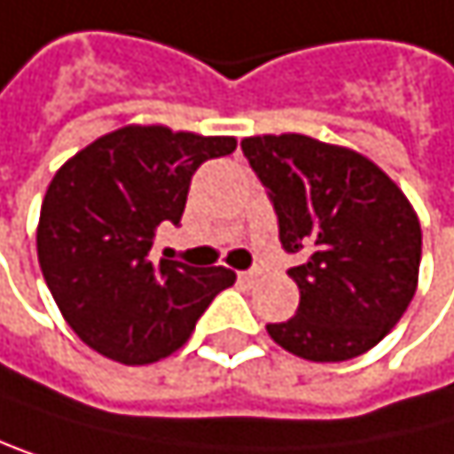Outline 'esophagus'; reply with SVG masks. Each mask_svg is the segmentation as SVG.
Listing matches in <instances>:
<instances>
[{
	"label": "esophagus",
	"mask_w": 454,
	"mask_h": 454,
	"mask_svg": "<svg viewBox=\"0 0 454 454\" xmlns=\"http://www.w3.org/2000/svg\"><path fill=\"white\" fill-rule=\"evenodd\" d=\"M258 275H261V270H247V272H239V280L242 283H255Z\"/></svg>",
	"instance_id": "esophagus-1"
}]
</instances>
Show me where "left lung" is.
Here are the masks:
<instances>
[{"instance_id":"8db88e82","label":"left lung","mask_w":454,"mask_h":454,"mask_svg":"<svg viewBox=\"0 0 454 454\" xmlns=\"http://www.w3.org/2000/svg\"><path fill=\"white\" fill-rule=\"evenodd\" d=\"M250 168L267 187L280 245L302 253L288 275L296 316L267 324L270 338L310 362L371 351L417 291L422 229L409 199L364 154L310 136H250Z\"/></svg>"}]
</instances>
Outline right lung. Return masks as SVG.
I'll list each match as a JSON object with an SVG mask.
<instances>
[{"label": "right lung", "mask_w": 454, "mask_h": 454, "mask_svg": "<svg viewBox=\"0 0 454 454\" xmlns=\"http://www.w3.org/2000/svg\"><path fill=\"white\" fill-rule=\"evenodd\" d=\"M237 149L231 136L128 125L100 136L54 174L40 207L37 258L73 333L121 364L158 362L187 343L225 267L154 258L160 225H179L190 179Z\"/></svg>", "instance_id": "add662e5"}]
</instances>
